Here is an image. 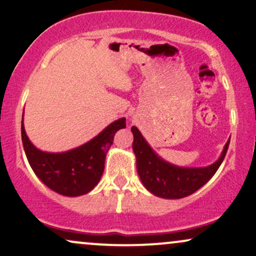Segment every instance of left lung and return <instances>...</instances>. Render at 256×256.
<instances>
[{
  "mask_svg": "<svg viewBox=\"0 0 256 256\" xmlns=\"http://www.w3.org/2000/svg\"><path fill=\"white\" fill-rule=\"evenodd\" d=\"M132 148L136 154L137 171L144 186L162 198H183L192 195L214 176L227 154L229 142L226 143L221 156L212 166L206 168H182L168 163L152 150L136 126Z\"/></svg>",
  "mask_w": 256,
  "mask_h": 256,
  "instance_id": "left-lung-1",
  "label": "left lung"
}]
</instances>
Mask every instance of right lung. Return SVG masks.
<instances>
[{
	"instance_id": "right-lung-1",
	"label": "right lung",
	"mask_w": 256,
	"mask_h": 256,
	"mask_svg": "<svg viewBox=\"0 0 256 256\" xmlns=\"http://www.w3.org/2000/svg\"><path fill=\"white\" fill-rule=\"evenodd\" d=\"M125 120V118H120L113 122L82 146L52 154L38 150L32 144L26 134L22 116V144L32 169L50 189L68 197L85 195L102 178L106 154L113 143L116 132L126 128Z\"/></svg>"
}]
</instances>
